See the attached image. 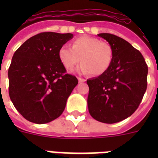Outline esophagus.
Wrapping results in <instances>:
<instances>
[{
	"label": "esophagus",
	"instance_id": "esophagus-1",
	"mask_svg": "<svg viewBox=\"0 0 158 158\" xmlns=\"http://www.w3.org/2000/svg\"><path fill=\"white\" fill-rule=\"evenodd\" d=\"M78 80H79V83H82V82L85 81V79H83V78H80V77H79V78H78Z\"/></svg>",
	"mask_w": 158,
	"mask_h": 158
}]
</instances>
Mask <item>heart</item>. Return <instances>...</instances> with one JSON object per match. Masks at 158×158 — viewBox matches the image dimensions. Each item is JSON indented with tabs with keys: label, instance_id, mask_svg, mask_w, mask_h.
<instances>
[{
	"label": "heart",
	"instance_id": "obj_1",
	"mask_svg": "<svg viewBox=\"0 0 158 158\" xmlns=\"http://www.w3.org/2000/svg\"><path fill=\"white\" fill-rule=\"evenodd\" d=\"M59 58L67 69H71L81 60L82 64L78 68L79 73L99 76L109 69L112 62L113 48L98 38L82 36L74 41L72 48L62 46L59 50Z\"/></svg>",
	"mask_w": 158,
	"mask_h": 158
}]
</instances>
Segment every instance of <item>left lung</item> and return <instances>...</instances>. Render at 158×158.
<instances>
[{
  "label": "left lung",
  "mask_w": 158,
  "mask_h": 158,
  "mask_svg": "<svg viewBox=\"0 0 158 158\" xmlns=\"http://www.w3.org/2000/svg\"><path fill=\"white\" fill-rule=\"evenodd\" d=\"M113 48L109 69L88 79V107L98 121L120 122L139 107L147 89L148 65L139 51L125 39L110 33H99Z\"/></svg>",
  "instance_id": "1"
}]
</instances>
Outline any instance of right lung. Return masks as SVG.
<instances>
[{
    "instance_id": "right-lung-1",
    "label": "right lung",
    "mask_w": 158,
    "mask_h": 158,
    "mask_svg": "<svg viewBox=\"0 0 158 158\" xmlns=\"http://www.w3.org/2000/svg\"><path fill=\"white\" fill-rule=\"evenodd\" d=\"M72 38V33H38L14 54L8 70L9 95L28 121L46 124L64 111L78 79L66 74L59 50Z\"/></svg>"
}]
</instances>
